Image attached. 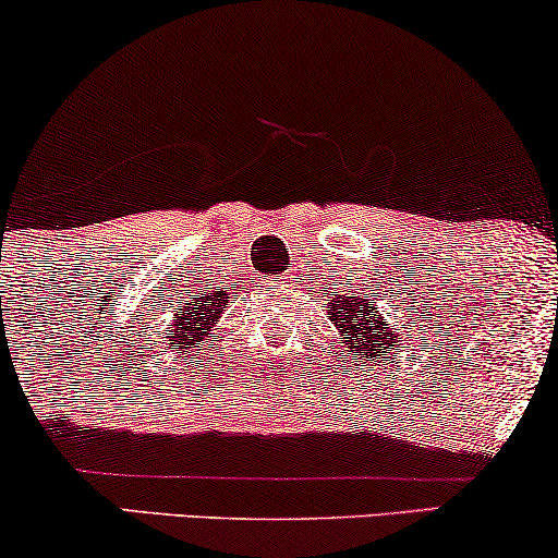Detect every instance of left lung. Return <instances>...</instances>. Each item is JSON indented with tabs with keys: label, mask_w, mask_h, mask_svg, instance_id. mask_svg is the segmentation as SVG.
Returning <instances> with one entry per match:
<instances>
[{
	"label": "left lung",
	"mask_w": 558,
	"mask_h": 558,
	"mask_svg": "<svg viewBox=\"0 0 558 558\" xmlns=\"http://www.w3.org/2000/svg\"><path fill=\"white\" fill-rule=\"evenodd\" d=\"M328 317L356 351L381 353L385 356L389 345L395 343V336L385 330V320L376 313V305L364 300V296H332Z\"/></svg>",
	"instance_id": "8db88e82"
}]
</instances>
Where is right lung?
I'll use <instances>...</instances> for the list:
<instances>
[{
    "instance_id": "add662e5",
    "label": "right lung",
    "mask_w": 558,
    "mask_h": 558,
    "mask_svg": "<svg viewBox=\"0 0 558 558\" xmlns=\"http://www.w3.org/2000/svg\"><path fill=\"white\" fill-rule=\"evenodd\" d=\"M192 300L194 302H186L190 307L184 310V328L202 336V332H207L217 320H220L222 310H226L230 296H226L222 292H205V296L194 294Z\"/></svg>"
}]
</instances>
